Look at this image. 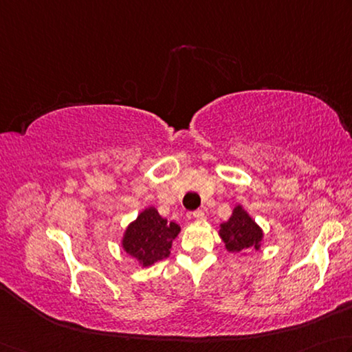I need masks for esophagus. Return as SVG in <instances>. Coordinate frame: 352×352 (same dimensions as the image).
Listing matches in <instances>:
<instances>
[{
    "label": "esophagus",
    "mask_w": 352,
    "mask_h": 352,
    "mask_svg": "<svg viewBox=\"0 0 352 352\" xmlns=\"http://www.w3.org/2000/svg\"><path fill=\"white\" fill-rule=\"evenodd\" d=\"M193 218H195V219H201V221H204V219H206V213H204V210H195V212H193Z\"/></svg>",
    "instance_id": "obj_1"
}]
</instances>
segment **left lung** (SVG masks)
I'll use <instances>...</instances> for the list:
<instances>
[{"mask_svg": "<svg viewBox=\"0 0 352 352\" xmlns=\"http://www.w3.org/2000/svg\"><path fill=\"white\" fill-rule=\"evenodd\" d=\"M219 236L229 252H241L249 248H260L263 232L243 207H236L227 223L221 224Z\"/></svg>", "mask_w": 352, "mask_h": 352, "instance_id": "left-lung-1", "label": "left lung"}]
</instances>
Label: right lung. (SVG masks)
Wrapping results in <instances>:
<instances>
[{"instance_id":"1","label":"right lung","mask_w":352,"mask_h":352,"mask_svg":"<svg viewBox=\"0 0 352 352\" xmlns=\"http://www.w3.org/2000/svg\"><path fill=\"white\" fill-rule=\"evenodd\" d=\"M179 230L176 223H168L156 208L150 207L129 224L123 236V249L144 266H151L170 255L171 243Z\"/></svg>"}]
</instances>
